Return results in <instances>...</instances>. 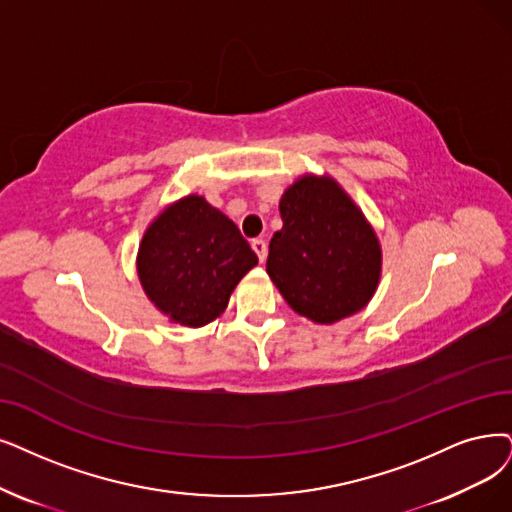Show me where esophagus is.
Masks as SVG:
<instances>
[{"instance_id": "obj_1", "label": "esophagus", "mask_w": 512, "mask_h": 512, "mask_svg": "<svg viewBox=\"0 0 512 512\" xmlns=\"http://www.w3.org/2000/svg\"><path fill=\"white\" fill-rule=\"evenodd\" d=\"M252 250L256 252L260 262L267 260V252H269L267 250V241H264V239H252Z\"/></svg>"}]
</instances>
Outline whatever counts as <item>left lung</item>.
I'll use <instances>...</instances> for the list:
<instances>
[{
    "label": "left lung",
    "mask_w": 512,
    "mask_h": 512,
    "mask_svg": "<svg viewBox=\"0 0 512 512\" xmlns=\"http://www.w3.org/2000/svg\"><path fill=\"white\" fill-rule=\"evenodd\" d=\"M283 227L267 273L292 309L332 325L365 309L382 275V248L361 208L332 176L304 174L279 199Z\"/></svg>",
    "instance_id": "obj_1"
}]
</instances>
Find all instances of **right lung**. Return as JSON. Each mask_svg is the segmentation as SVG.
<instances>
[{"label":"right lung","mask_w":512,"mask_h":512,"mask_svg":"<svg viewBox=\"0 0 512 512\" xmlns=\"http://www.w3.org/2000/svg\"><path fill=\"white\" fill-rule=\"evenodd\" d=\"M258 256L237 224L201 195L163 208L138 245L142 290L172 323L201 327L218 319Z\"/></svg>","instance_id":"1"}]
</instances>
